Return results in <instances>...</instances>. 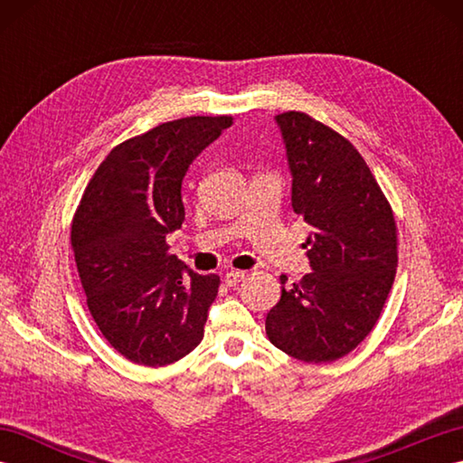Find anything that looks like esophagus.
<instances>
[{"label": "esophagus", "instance_id": "obj_1", "mask_svg": "<svg viewBox=\"0 0 463 463\" xmlns=\"http://www.w3.org/2000/svg\"><path fill=\"white\" fill-rule=\"evenodd\" d=\"M244 277H247V272H242V270H229V272H224L222 280H224L226 287H234V284H239L241 280H244Z\"/></svg>", "mask_w": 463, "mask_h": 463}]
</instances>
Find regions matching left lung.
Listing matches in <instances>:
<instances>
[{"instance_id": "left-lung-1", "label": "left lung", "mask_w": 463, "mask_h": 463, "mask_svg": "<svg viewBox=\"0 0 463 463\" xmlns=\"http://www.w3.org/2000/svg\"><path fill=\"white\" fill-rule=\"evenodd\" d=\"M292 171V209L312 226V272L284 288L267 336L288 356L326 364L368 336L396 279L398 226L346 137L302 111L277 115Z\"/></svg>"}]
</instances>
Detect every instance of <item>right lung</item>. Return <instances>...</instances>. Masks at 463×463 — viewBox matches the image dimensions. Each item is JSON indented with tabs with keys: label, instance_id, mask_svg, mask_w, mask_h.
<instances>
[{
	"label": "right lung",
	"instance_id": "right-lung-1",
	"mask_svg": "<svg viewBox=\"0 0 463 463\" xmlns=\"http://www.w3.org/2000/svg\"><path fill=\"white\" fill-rule=\"evenodd\" d=\"M231 125V115H191L131 137L97 166L77 204L71 250L87 308L139 366L181 360L204 336L221 279L183 267L166 234L184 221L186 169Z\"/></svg>",
	"mask_w": 463,
	"mask_h": 463
}]
</instances>
